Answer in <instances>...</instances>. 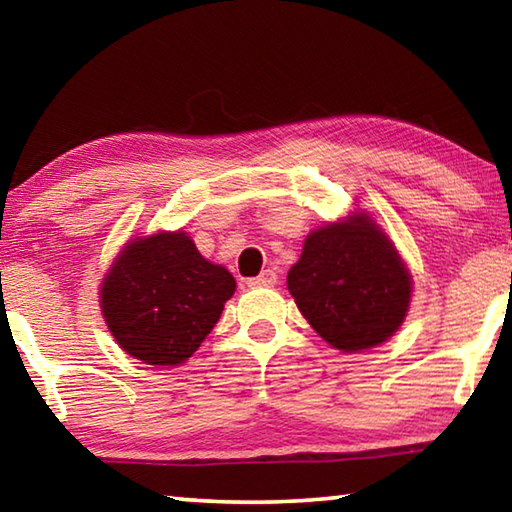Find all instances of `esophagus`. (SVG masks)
Returning <instances> with one entry per match:
<instances>
[{
    "label": "esophagus",
    "mask_w": 512,
    "mask_h": 512,
    "mask_svg": "<svg viewBox=\"0 0 512 512\" xmlns=\"http://www.w3.org/2000/svg\"><path fill=\"white\" fill-rule=\"evenodd\" d=\"M275 282H277L275 271H271V268H266V271H262L257 277H250L248 287H273Z\"/></svg>",
    "instance_id": "esophagus-1"
}]
</instances>
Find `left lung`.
I'll list each match as a JSON object with an SVG mask.
<instances>
[{
	"label": "left lung",
	"instance_id": "1",
	"mask_svg": "<svg viewBox=\"0 0 512 512\" xmlns=\"http://www.w3.org/2000/svg\"><path fill=\"white\" fill-rule=\"evenodd\" d=\"M287 287L307 323L343 352L391 339L404 323L413 289L393 241L368 214L311 232Z\"/></svg>",
	"mask_w": 512,
	"mask_h": 512
}]
</instances>
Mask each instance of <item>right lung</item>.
<instances>
[{
	"label": "right lung",
	"instance_id": "right-lung-1",
	"mask_svg": "<svg viewBox=\"0 0 512 512\" xmlns=\"http://www.w3.org/2000/svg\"><path fill=\"white\" fill-rule=\"evenodd\" d=\"M187 232L128 241L101 284V311L119 348L149 366H178L201 348L235 293Z\"/></svg>",
	"mask_w": 512,
	"mask_h": 512
}]
</instances>
